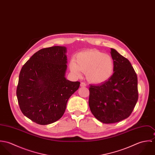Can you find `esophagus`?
Instances as JSON below:
<instances>
[{
    "label": "esophagus",
    "instance_id": "esophagus-1",
    "mask_svg": "<svg viewBox=\"0 0 155 155\" xmlns=\"http://www.w3.org/2000/svg\"><path fill=\"white\" fill-rule=\"evenodd\" d=\"M86 84L85 83V82H81V87H86Z\"/></svg>",
    "mask_w": 155,
    "mask_h": 155
}]
</instances>
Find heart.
<instances>
[{
    "mask_svg": "<svg viewBox=\"0 0 155 155\" xmlns=\"http://www.w3.org/2000/svg\"><path fill=\"white\" fill-rule=\"evenodd\" d=\"M70 69L78 78L82 76V71L87 72L89 82L99 84L107 81L112 76L114 62L110 55L91 49L78 54L74 61L70 62Z\"/></svg>",
    "mask_w": 155,
    "mask_h": 155,
    "instance_id": "1",
    "label": "heart"
}]
</instances>
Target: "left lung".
<instances>
[{
  "mask_svg": "<svg viewBox=\"0 0 155 155\" xmlns=\"http://www.w3.org/2000/svg\"><path fill=\"white\" fill-rule=\"evenodd\" d=\"M113 74L106 82L89 87V106L95 117L113 124L128 117L138 98L137 74L130 61L111 48Z\"/></svg>",
  "mask_w": 155,
  "mask_h": 155,
  "instance_id": "8db88e82",
  "label": "left lung"
}]
</instances>
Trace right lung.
Here are the masks:
<instances>
[{"mask_svg":"<svg viewBox=\"0 0 155 155\" xmlns=\"http://www.w3.org/2000/svg\"><path fill=\"white\" fill-rule=\"evenodd\" d=\"M67 48L54 46L34 54L22 66L17 97L24 116L39 125H48L64 113L69 98L79 82L67 80Z\"/></svg>","mask_w":155,"mask_h":155,"instance_id":"obj_1","label":"right lung"}]
</instances>
